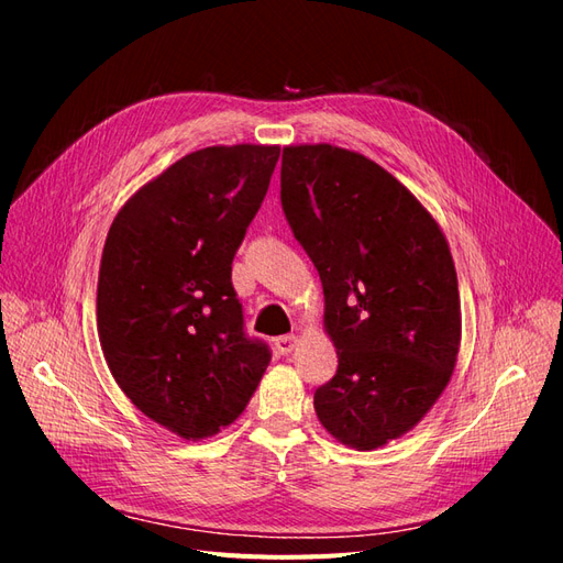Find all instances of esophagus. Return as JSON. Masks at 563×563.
I'll use <instances>...</instances> for the list:
<instances>
[{
	"instance_id": "1",
	"label": "esophagus",
	"mask_w": 563,
	"mask_h": 563,
	"mask_svg": "<svg viewBox=\"0 0 563 563\" xmlns=\"http://www.w3.org/2000/svg\"><path fill=\"white\" fill-rule=\"evenodd\" d=\"M297 343H299V339H297L295 334L278 336V339H276V351H278L280 355H287V353H292V351L297 349Z\"/></svg>"
}]
</instances>
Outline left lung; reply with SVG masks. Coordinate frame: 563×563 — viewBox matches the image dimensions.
I'll return each mask as SVG.
<instances>
[{
    "instance_id": "obj_1",
    "label": "left lung",
    "mask_w": 563,
    "mask_h": 563,
    "mask_svg": "<svg viewBox=\"0 0 563 563\" xmlns=\"http://www.w3.org/2000/svg\"><path fill=\"white\" fill-rule=\"evenodd\" d=\"M280 203L318 268L339 355L316 413L339 442L376 449L423 419L456 365L461 301L444 233L390 173L332 144L283 150Z\"/></svg>"
}]
</instances>
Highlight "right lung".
<instances>
[{
  "instance_id": "add662e5",
  "label": "right lung",
  "mask_w": 563,
  "mask_h": 563,
  "mask_svg": "<svg viewBox=\"0 0 563 563\" xmlns=\"http://www.w3.org/2000/svg\"><path fill=\"white\" fill-rule=\"evenodd\" d=\"M280 147L187 154L144 185L107 233L98 334L112 376L152 421L201 440L247 407L271 360L245 332L231 264Z\"/></svg>"
}]
</instances>
